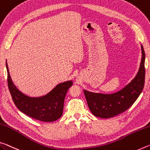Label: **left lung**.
<instances>
[{
	"instance_id": "obj_1",
	"label": "left lung",
	"mask_w": 150,
	"mask_h": 150,
	"mask_svg": "<svg viewBox=\"0 0 150 150\" xmlns=\"http://www.w3.org/2000/svg\"><path fill=\"white\" fill-rule=\"evenodd\" d=\"M142 58L135 77L121 91L113 94L96 93L84 90L87 105L95 116L109 118L127 110L144 89L145 83V52L142 45Z\"/></svg>"
}]
</instances>
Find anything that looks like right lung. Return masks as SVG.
<instances>
[{
    "label": "right lung",
    "instance_id": "obj_1",
    "mask_svg": "<svg viewBox=\"0 0 150 150\" xmlns=\"http://www.w3.org/2000/svg\"><path fill=\"white\" fill-rule=\"evenodd\" d=\"M6 67L9 91L13 102L21 112L35 120L46 122H54L61 117L65 96L72 86V81L59 84L45 96L33 98L18 91L12 81L6 62Z\"/></svg>",
    "mask_w": 150,
    "mask_h": 150
}]
</instances>
